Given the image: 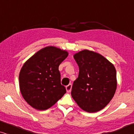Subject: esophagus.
I'll return each instance as SVG.
<instances>
[{
  "instance_id": "esophagus-1",
  "label": "esophagus",
  "mask_w": 134,
  "mask_h": 134,
  "mask_svg": "<svg viewBox=\"0 0 134 134\" xmlns=\"http://www.w3.org/2000/svg\"><path fill=\"white\" fill-rule=\"evenodd\" d=\"M71 88H72V85H71V84H69L68 85H67L66 87V89L68 93L71 92Z\"/></svg>"
}]
</instances>
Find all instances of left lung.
I'll return each mask as SVG.
<instances>
[{"label": "left lung", "instance_id": "1", "mask_svg": "<svg viewBox=\"0 0 134 134\" xmlns=\"http://www.w3.org/2000/svg\"><path fill=\"white\" fill-rule=\"evenodd\" d=\"M79 68L71 96L82 110L89 113L104 109L114 96L116 72L112 63L98 53L83 50L74 54Z\"/></svg>", "mask_w": 134, "mask_h": 134}]
</instances>
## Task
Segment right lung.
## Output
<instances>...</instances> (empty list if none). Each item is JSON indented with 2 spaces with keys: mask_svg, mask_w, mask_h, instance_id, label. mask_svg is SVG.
<instances>
[{
  "mask_svg": "<svg viewBox=\"0 0 134 134\" xmlns=\"http://www.w3.org/2000/svg\"><path fill=\"white\" fill-rule=\"evenodd\" d=\"M68 55L67 51L47 46L24 64L19 76L20 91L24 99L34 109H49L66 92L61 84L58 67Z\"/></svg>",
  "mask_w": 134,
  "mask_h": 134,
  "instance_id": "right-lung-1",
  "label": "right lung"
}]
</instances>
